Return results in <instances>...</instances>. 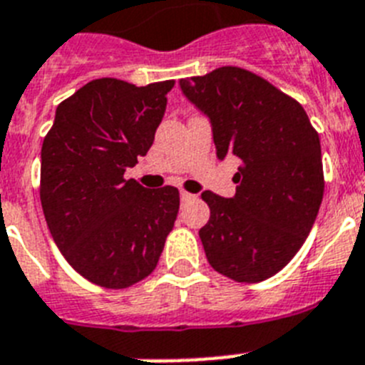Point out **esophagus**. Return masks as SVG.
<instances>
[{
	"mask_svg": "<svg viewBox=\"0 0 365 365\" xmlns=\"http://www.w3.org/2000/svg\"><path fill=\"white\" fill-rule=\"evenodd\" d=\"M180 198H182V202H187V200H191L192 195L187 191H180Z\"/></svg>",
	"mask_w": 365,
	"mask_h": 365,
	"instance_id": "1",
	"label": "esophagus"
}]
</instances>
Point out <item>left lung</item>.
<instances>
[{
    "mask_svg": "<svg viewBox=\"0 0 365 365\" xmlns=\"http://www.w3.org/2000/svg\"><path fill=\"white\" fill-rule=\"evenodd\" d=\"M180 88L207 116L217 158L241 161L234 197L202 192L207 262L235 282L267 280L299 252L319 213V135L301 103L249 70L222 66L180 79Z\"/></svg>",
    "mask_w": 365,
    "mask_h": 365,
    "instance_id": "1",
    "label": "left lung"
}]
</instances>
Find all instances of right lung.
Here are the masks:
<instances>
[{"instance_id": "add662e5", "label": "right lung", "mask_w": 365, "mask_h": 365, "mask_svg": "<svg viewBox=\"0 0 365 365\" xmlns=\"http://www.w3.org/2000/svg\"><path fill=\"white\" fill-rule=\"evenodd\" d=\"M174 81L94 79L59 103L42 143L41 202L55 245L88 282L122 289L154 271L180 207L176 187L124 180L146 155Z\"/></svg>"}]
</instances>
